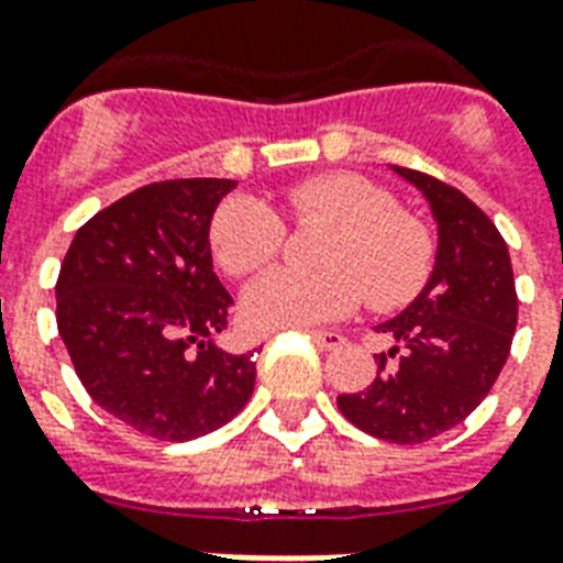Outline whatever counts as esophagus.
<instances>
[{"instance_id":"esophagus-1","label":"esophagus","mask_w":563,"mask_h":563,"mask_svg":"<svg viewBox=\"0 0 563 563\" xmlns=\"http://www.w3.org/2000/svg\"><path fill=\"white\" fill-rule=\"evenodd\" d=\"M310 339H313L322 351H333V347H339L345 342V336L339 331H310Z\"/></svg>"}]
</instances>
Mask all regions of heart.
I'll list each match as a JSON object with an SVG mask.
<instances>
[{
	"mask_svg": "<svg viewBox=\"0 0 563 563\" xmlns=\"http://www.w3.org/2000/svg\"><path fill=\"white\" fill-rule=\"evenodd\" d=\"M282 207L296 224H333L322 264L331 271L305 273L276 267L247 287L244 316L255 331H285L333 322L371 305H406L429 282L434 235L420 218L399 212L391 192L354 172H324L282 192ZM287 227L271 203L235 195L216 209L209 247L230 276H250L282 253Z\"/></svg>",
	"mask_w": 563,
	"mask_h": 563,
	"instance_id": "1",
	"label": "heart"
}]
</instances>
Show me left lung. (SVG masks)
<instances>
[{
    "mask_svg": "<svg viewBox=\"0 0 563 563\" xmlns=\"http://www.w3.org/2000/svg\"><path fill=\"white\" fill-rule=\"evenodd\" d=\"M431 203L438 262L429 285L376 333L391 339L374 356V383L339 394V411L371 438L415 445L466 420L492 391L512 347L518 292L504 235L460 189L426 172L394 166Z\"/></svg>",
    "mask_w": 563,
    "mask_h": 563,
    "instance_id": "obj_1",
    "label": "left lung"
}]
</instances>
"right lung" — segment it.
<instances>
[{
  "mask_svg": "<svg viewBox=\"0 0 563 563\" xmlns=\"http://www.w3.org/2000/svg\"><path fill=\"white\" fill-rule=\"evenodd\" d=\"M235 180L134 189L77 230L57 278V328L82 388L146 438L184 443L247 406L255 351L230 354L232 296L212 273L209 224Z\"/></svg>",
  "mask_w": 563,
  "mask_h": 563,
  "instance_id": "add662e5",
  "label": "right lung"
}]
</instances>
